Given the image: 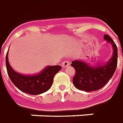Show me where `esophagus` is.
<instances>
[{"instance_id":"1","label":"esophagus","mask_w":123,"mask_h":123,"mask_svg":"<svg viewBox=\"0 0 123 123\" xmlns=\"http://www.w3.org/2000/svg\"><path fill=\"white\" fill-rule=\"evenodd\" d=\"M62 66H63V68H66L70 65V62H69V61H68V60H65V61H63V62H62Z\"/></svg>"}]
</instances>
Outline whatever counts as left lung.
Segmentation results:
<instances>
[{
	"label": "left lung",
	"instance_id": "left-lung-1",
	"mask_svg": "<svg viewBox=\"0 0 123 123\" xmlns=\"http://www.w3.org/2000/svg\"><path fill=\"white\" fill-rule=\"evenodd\" d=\"M104 38L113 48V55L106 64L93 67L80 60L72 62L71 66L76 71L72 82L79 90L87 92L99 90L106 85L115 72L117 66V47L109 35L104 34Z\"/></svg>",
	"mask_w": 123,
	"mask_h": 123
}]
</instances>
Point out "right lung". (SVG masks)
Masks as SVG:
<instances>
[{
    "instance_id": "1",
    "label": "right lung",
    "mask_w": 123,
    "mask_h": 123,
    "mask_svg": "<svg viewBox=\"0 0 123 123\" xmlns=\"http://www.w3.org/2000/svg\"><path fill=\"white\" fill-rule=\"evenodd\" d=\"M8 52L6 55V67L9 77L18 89L30 95H39L51 88L55 75L62 69L60 66H52L44 68L37 75H23L17 73L10 66Z\"/></svg>"
}]
</instances>
